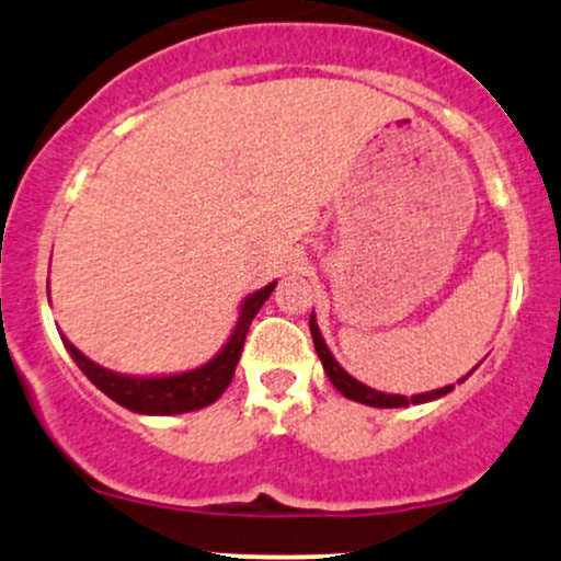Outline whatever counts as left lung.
Returning <instances> with one entry per match:
<instances>
[{
    "label": "left lung",
    "instance_id": "obj_1",
    "mask_svg": "<svg viewBox=\"0 0 561 561\" xmlns=\"http://www.w3.org/2000/svg\"><path fill=\"white\" fill-rule=\"evenodd\" d=\"M310 331H312L314 352H318L320 363H323V370L329 374L333 387H336L339 392L344 394V398L363 402V405H370V408H408L411 402H413V405H421V402L445 398V394H448L453 389V383H448V387H443V389H432V392H421V394H413V398H405V394H387V392H379V389H374V387H365L363 381L352 379L347 370H344L342 365L336 363V357L331 355V350L325 347L323 336H320V329H318V320H314V312L310 314ZM471 370H474V368H471ZM469 376L471 374L463 376L461 381H467Z\"/></svg>",
    "mask_w": 561,
    "mask_h": 561
}]
</instances>
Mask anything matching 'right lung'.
I'll use <instances>...</instances> for the list:
<instances>
[{
    "label": "right lung",
    "mask_w": 561,
    "mask_h": 561,
    "mask_svg": "<svg viewBox=\"0 0 561 561\" xmlns=\"http://www.w3.org/2000/svg\"><path fill=\"white\" fill-rule=\"evenodd\" d=\"M275 280L260 288V291L249 294L243 299L241 312H238V323L232 329L230 339L225 342V347L211 357L209 363H204L201 368L185 370V374H172V376H127L116 374V370L103 368V365L92 363L90 357L81 355V352L68 342L60 333L62 344H66L68 355L73 357V363L79 365L81 374L90 379L94 387L103 394H108L113 402H118L122 408H129L135 413H145V416H174V413H187L198 411V408L211 405L225 389L230 387L232 374H236V365L241 360L243 342H247V333L254 314L260 312V307L267 301L273 294Z\"/></svg>",
    "instance_id": "add662e5"
}]
</instances>
